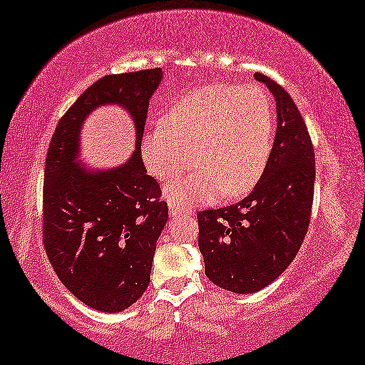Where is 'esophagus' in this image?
Here are the masks:
<instances>
[{
    "mask_svg": "<svg viewBox=\"0 0 365 365\" xmlns=\"http://www.w3.org/2000/svg\"><path fill=\"white\" fill-rule=\"evenodd\" d=\"M184 212H186L184 208H178L175 205H170V217H178V215H181Z\"/></svg>",
    "mask_w": 365,
    "mask_h": 365,
    "instance_id": "esophagus-1",
    "label": "esophagus"
}]
</instances>
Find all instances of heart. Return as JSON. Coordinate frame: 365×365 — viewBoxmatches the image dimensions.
<instances>
[{
	"mask_svg": "<svg viewBox=\"0 0 365 365\" xmlns=\"http://www.w3.org/2000/svg\"><path fill=\"white\" fill-rule=\"evenodd\" d=\"M274 133V110L259 87L207 83L173 101L161 126L142 137V160L160 181L178 176L195 158L197 168L165 187L178 208L244 195L267 168ZM195 157H192V153Z\"/></svg>",
	"mask_w": 365,
	"mask_h": 365,
	"instance_id": "1",
	"label": "heart"
}]
</instances>
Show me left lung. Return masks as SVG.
Here are the masks:
<instances>
[{"label":"left lung","mask_w":365,"mask_h":365,"mask_svg":"<svg viewBox=\"0 0 365 365\" xmlns=\"http://www.w3.org/2000/svg\"><path fill=\"white\" fill-rule=\"evenodd\" d=\"M277 101V134L267 168L246 199L205 210L199 249L213 284L252 294L274 282L306 237L314 202L315 155L306 123L289 93L257 73Z\"/></svg>","instance_id":"obj_1"}]
</instances>
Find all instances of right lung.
<instances>
[{
    "label": "right lung",
    "mask_w": 365,
    "mask_h": 365,
    "mask_svg": "<svg viewBox=\"0 0 365 365\" xmlns=\"http://www.w3.org/2000/svg\"><path fill=\"white\" fill-rule=\"evenodd\" d=\"M163 71L145 69L101 77L59 119L45 163L43 244L61 283L86 306L121 312L150 283L155 249L168 222L160 186L147 175L140 142L148 101ZM128 111L136 148L113 169H92L80 160V133L100 106Z\"/></svg>",
    "instance_id": "add662e5"
}]
</instances>
